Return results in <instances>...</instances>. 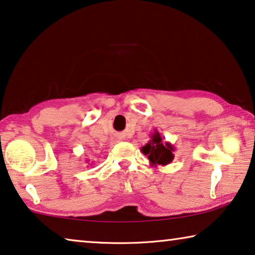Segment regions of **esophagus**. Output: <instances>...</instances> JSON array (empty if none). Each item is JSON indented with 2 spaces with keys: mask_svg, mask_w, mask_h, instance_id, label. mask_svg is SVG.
<instances>
[{
  "mask_svg": "<svg viewBox=\"0 0 255 255\" xmlns=\"http://www.w3.org/2000/svg\"><path fill=\"white\" fill-rule=\"evenodd\" d=\"M119 142V137H112V139H111V143L112 144H115V143H118Z\"/></svg>",
  "mask_w": 255,
  "mask_h": 255,
  "instance_id": "esophagus-1",
  "label": "esophagus"
}]
</instances>
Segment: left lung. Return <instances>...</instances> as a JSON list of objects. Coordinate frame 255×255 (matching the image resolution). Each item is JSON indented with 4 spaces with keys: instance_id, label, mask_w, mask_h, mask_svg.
Here are the masks:
<instances>
[{
    "instance_id": "left-lung-1",
    "label": "left lung",
    "mask_w": 255,
    "mask_h": 255,
    "mask_svg": "<svg viewBox=\"0 0 255 255\" xmlns=\"http://www.w3.org/2000/svg\"><path fill=\"white\" fill-rule=\"evenodd\" d=\"M160 133L157 130L152 133L151 136H150V140L148 143H145L141 148V151H142L143 155L148 156V159L150 161V166H166L170 164L174 159V150L172 143L169 142H162L161 141Z\"/></svg>"
}]
</instances>
